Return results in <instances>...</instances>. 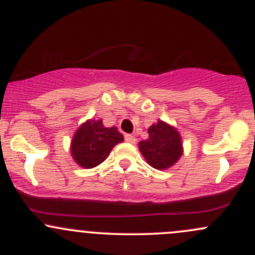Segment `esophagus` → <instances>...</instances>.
Listing matches in <instances>:
<instances>
[{"mask_svg": "<svg viewBox=\"0 0 255 255\" xmlns=\"http://www.w3.org/2000/svg\"><path fill=\"white\" fill-rule=\"evenodd\" d=\"M125 139H126V142H128V143H135V137L134 135H132V134H126L125 135Z\"/></svg>", "mask_w": 255, "mask_h": 255, "instance_id": "obj_1", "label": "esophagus"}]
</instances>
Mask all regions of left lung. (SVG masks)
<instances>
[{"label":"left lung","instance_id":"obj_1","mask_svg":"<svg viewBox=\"0 0 255 255\" xmlns=\"http://www.w3.org/2000/svg\"><path fill=\"white\" fill-rule=\"evenodd\" d=\"M149 138L139 142V150L146 163L158 170H165L182 155V142L176 128L163 121L150 126Z\"/></svg>","mask_w":255,"mask_h":255}]
</instances>
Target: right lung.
<instances>
[{
	"mask_svg": "<svg viewBox=\"0 0 255 255\" xmlns=\"http://www.w3.org/2000/svg\"><path fill=\"white\" fill-rule=\"evenodd\" d=\"M121 142L123 135L117 128H106L101 120H89L74 134L71 155L80 166L91 169L106 160L113 146Z\"/></svg>",
	"mask_w": 255,
	"mask_h": 255,
	"instance_id": "obj_1",
	"label": "right lung"
}]
</instances>
